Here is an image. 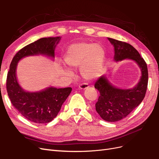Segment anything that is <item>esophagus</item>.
<instances>
[{
  "label": "esophagus",
  "mask_w": 159,
  "mask_h": 159,
  "mask_svg": "<svg viewBox=\"0 0 159 159\" xmlns=\"http://www.w3.org/2000/svg\"><path fill=\"white\" fill-rule=\"evenodd\" d=\"M88 87L89 86H88V84H80L79 85V88L80 89H85Z\"/></svg>",
  "instance_id": "obj_1"
}]
</instances>
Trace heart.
Wrapping results in <instances>:
<instances>
[{
	"instance_id": "heart-1",
	"label": "heart",
	"mask_w": 159,
	"mask_h": 159,
	"mask_svg": "<svg viewBox=\"0 0 159 159\" xmlns=\"http://www.w3.org/2000/svg\"><path fill=\"white\" fill-rule=\"evenodd\" d=\"M65 62L71 68H80V73L85 80H93L99 76L105 61V51L98 44L80 42L71 45L64 57ZM63 72L68 76L72 70L64 68Z\"/></svg>"
}]
</instances>
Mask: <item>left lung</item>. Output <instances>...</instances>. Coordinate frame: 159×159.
<instances>
[{
    "label": "left lung",
    "mask_w": 159,
    "mask_h": 159,
    "mask_svg": "<svg viewBox=\"0 0 159 159\" xmlns=\"http://www.w3.org/2000/svg\"><path fill=\"white\" fill-rule=\"evenodd\" d=\"M107 39L114 46L115 62L131 60L141 70L138 83L130 89H121L114 85L106 74L96 81L95 88L100 93L95 104L96 111L104 120L114 122L126 117L143 100L148 84V70L143 58L133 46L112 38Z\"/></svg>",
    "instance_id": "8db88e82"
}]
</instances>
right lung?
<instances>
[{"label": "right lung", "mask_w": 159, "mask_h": 159, "mask_svg": "<svg viewBox=\"0 0 159 159\" xmlns=\"http://www.w3.org/2000/svg\"><path fill=\"white\" fill-rule=\"evenodd\" d=\"M61 39V37L41 38L21 48L11 62L7 80L8 97L16 110L32 122L45 124L51 122L61 111L72 88L51 86L39 91H27L18 83L16 76L18 63L23 58L39 55L54 61V51Z\"/></svg>", "instance_id": "obj_1"}]
</instances>
